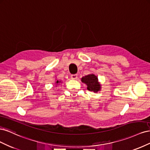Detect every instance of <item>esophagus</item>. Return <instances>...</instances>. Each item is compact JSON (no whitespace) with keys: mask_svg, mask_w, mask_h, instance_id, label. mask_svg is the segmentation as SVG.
<instances>
[{"mask_svg":"<svg viewBox=\"0 0 150 150\" xmlns=\"http://www.w3.org/2000/svg\"><path fill=\"white\" fill-rule=\"evenodd\" d=\"M71 78L72 79H77V78H78V75H77V74H72L71 76Z\"/></svg>","mask_w":150,"mask_h":150,"instance_id":"1","label":"esophagus"}]
</instances>
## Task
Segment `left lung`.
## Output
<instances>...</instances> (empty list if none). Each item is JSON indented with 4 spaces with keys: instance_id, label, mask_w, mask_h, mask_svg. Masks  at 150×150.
Instances as JSON below:
<instances>
[{
    "instance_id": "1",
    "label": "left lung",
    "mask_w": 150,
    "mask_h": 150,
    "mask_svg": "<svg viewBox=\"0 0 150 150\" xmlns=\"http://www.w3.org/2000/svg\"><path fill=\"white\" fill-rule=\"evenodd\" d=\"M81 81L87 86V89L90 91L98 93L100 91L101 85L99 82L98 76L94 74H89L81 78Z\"/></svg>"
}]
</instances>
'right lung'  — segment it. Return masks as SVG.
<instances>
[{
	"label": "right lung",
	"mask_w": 150,
	"mask_h": 150,
	"mask_svg": "<svg viewBox=\"0 0 150 150\" xmlns=\"http://www.w3.org/2000/svg\"><path fill=\"white\" fill-rule=\"evenodd\" d=\"M60 83H62V81H61V80H58V79H56V81H55V84H56V86H57V85H59V84Z\"/></svg>",
	"instance_id": "obj_1"
}]
</instances>
